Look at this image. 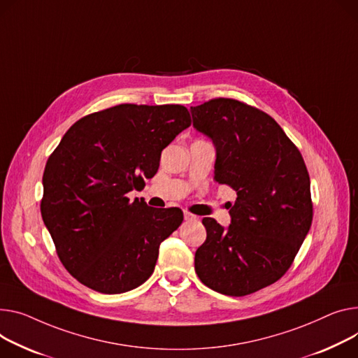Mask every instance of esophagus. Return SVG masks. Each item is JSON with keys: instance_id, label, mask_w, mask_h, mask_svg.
Instances as JSON below:
<instances>
[{"instance_id": "esophagus-1", "label": "esophagus", "mask_w": 358, "mask_h": 358, "mask_svg": "<svg viewBox=\"0 0 358 358\" xmlns=\"http://www.w3.org/2000/svg\"><path fill=\"white\" fill-rule=\"evenodd\" d=\"M184 219L185 220H192V219H194V216L189 211H187V210H184Z\"/></svg>"}]
</instances>
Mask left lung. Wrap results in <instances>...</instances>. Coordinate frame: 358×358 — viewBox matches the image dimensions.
<instances>
[{
  "mask_svg": "<svg viewBox=\"0 0 358 358\" xmlns=\"http://www.w3.org/2000/svg\"><path fill=\"white\" fill-rule=\"evenodd\" d=\"M192 116L216 147L214 180L237 194L227 229L203 219L196 273L213 291L245 296L285 275L311 227L306 165L275 119L243 102L211 99L192 106Z\"/></svg>",
  "mask_w": 358,
  "mask_h": 358,
  "instance_id": "obj_1",
  "label": "left lung"
}]
</instances>
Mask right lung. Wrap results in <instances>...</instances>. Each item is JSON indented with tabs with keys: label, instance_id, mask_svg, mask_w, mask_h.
<instances>
[{
	"label": "right lung",
	"instance_id": "1",
	"mask_svg": "<svg viewBox=\"0 0 358 358\" xmlns=\"http://www.w3.org/2000/svg\"><path fill=\"white\" fill-rule=\"evenodd\" d=\"M192 124L182 105H117L71 125L47 159L41 217L69 273L102 294L138 288L182 222L127 194L158 171L161 151Z\"/></svg>",
	"mask_w": 358,
	"mask_h": 358
}]
</instances>
